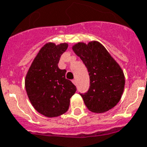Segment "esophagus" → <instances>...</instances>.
Masks as SVG:
<instances>
[{"label":"esophagus","instance_id":"1","mask_svg":"<svg viewBox=\"0 0 147 147\" xmlns=\"http://www.w3.org/2000/svg\"><path fill=\"white\" fill-rule=\"evenodd\" d=\"M72 83H73L75 85H76L77 84V82H76V79H73L72 80Z\"/></svg>","mask_w":147,"mask_h":147}]
</instances>
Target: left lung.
<instances>
[{
	"instance_id": "1",
	"label": "left lung",
	"mask_w": 147,
	"mask_h": 147,
	"mask_svg": "<svg viewBox=\"0 0 147 147\" xmlns=\"http://www.w3.org/2000/svg\"><path fill=\"white\" fill-rule=\"evenodd\" d=\"M72 50L81 58L90 76V88L81 94L87 108L102 113L115 107L125 88V75L119 63L105 47L96 40L78 42Z\"/></svg>"
}]
</instances>
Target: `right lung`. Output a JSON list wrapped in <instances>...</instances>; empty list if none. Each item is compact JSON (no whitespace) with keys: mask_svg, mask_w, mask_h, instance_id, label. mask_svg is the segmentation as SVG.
Returning a JSON list of instances; mask_svg holds the SVG:
<instances>
[{"mask_svg":"<svg viewBox=\"0 0 147 147\" xmlns=\"http://www.w3.org/2000/svg\"><path fill=\"white\" fill-rule=\"evenodd\" d=\"M68 48L67 43L48 42L40 49L25 78L28 97L35 110L48 118L67 112L76 86L65 78V69L58 67L59 58Z\"/></svg>","mask_w":147,"mask_h":147,"instance_id":"obj_1","label":"right lung"}]
</instances>
